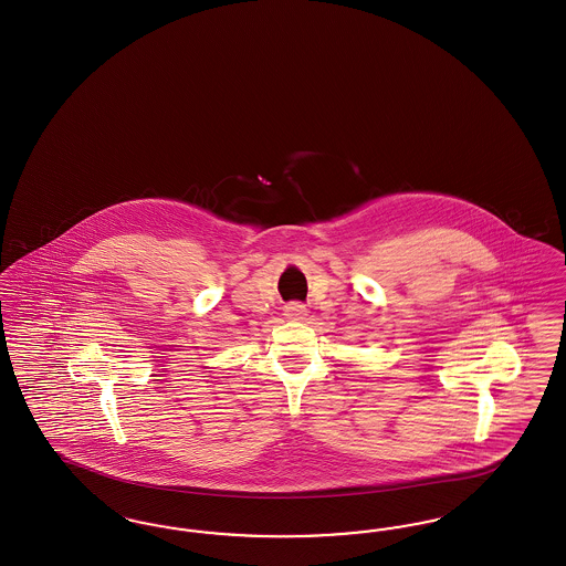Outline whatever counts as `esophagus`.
<instances>
[{
  "label": "esophagus",
  "mask_w": 566,
  "mask_h": 566,
  "mask_svg": "<svg viewBox=\"0 0 566 566\" xmlns=\"http://www.w3.org/2000/svg\"><path fill=\"white\" fill-rule=\"evenodd\" d=\"M285 315H287L290 319H304V315H306V306H304L302 302H290V304L285 306Z\"/></svg>",
  "instance_id": "34e87169"
}]
</instances>
